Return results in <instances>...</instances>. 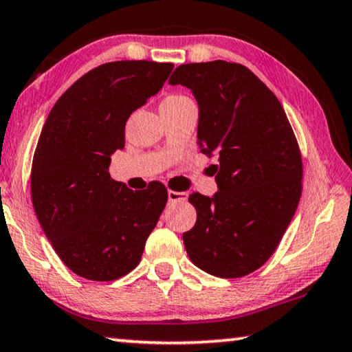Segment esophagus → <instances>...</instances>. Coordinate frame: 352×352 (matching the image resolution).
I'll use <instances>...</instances> for the list:
<instances>
[{
	"mask_svg": "<svg viewBox=\"0 0 352 352\" xmlns=\"http://www.w3.org/2000/svg\"><path fill=\"white\" fill-rule=\"evenodd\" d=\"M188 195L186 192H175V190H168V203H177V201H186Z\"/></svg>",
	"mask_w": 352,
	"mask_h": 352,
	"instance_id": "34e87169",
	"label": "esophagus"
}]
</instances>
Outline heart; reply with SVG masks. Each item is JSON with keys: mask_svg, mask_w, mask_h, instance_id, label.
<instances>
[{"mask_svg": "<svg viewBox=\"0 0 352 352\" xmlns=\"http://www.w3.org/2000/svg\"><path fill=\"white\" fill-rule=\"evenodd\" d=\"M187 96H182V95H170L166 96L164 102H176V101H181V100H186Z\"/></svg>", "mask_w": 352, "mask_h": 352, "instance_id": "b5f03b06", "label": "heart"}]
</instances>
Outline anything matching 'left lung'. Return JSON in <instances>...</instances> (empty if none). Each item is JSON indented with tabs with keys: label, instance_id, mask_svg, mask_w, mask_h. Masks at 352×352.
Wrapping results in <instances>:
<instances>
[{
	"label": "left lung",
	"instance_id": "1",
	"mask_svg": "<svg viewBox=\"0 0 352 352\" xmlns=\"http://www.w3.org/2000/svg\"><path fill=\"white\" fill-rule=\"evenodd\" d=\"M171 85H186L199 107L198 146L217 151L218 192L192 193L197 223L184 232L187 254L217 278H241L273 256L302 192L298 140L278 98L241 63H184Z\"/></svg>",
	"mask_w": 352,
	"mask_h": 352
}]
</instances>
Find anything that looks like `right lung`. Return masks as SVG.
Wrapping results in <instances>:
<instances>
[{
  "label": "right lung",
  "mask_w": 352,
  "mask_h": 352,
  "mask_svg": "<svg viewBox=\"0 0 352 352\" xmlns=\"http://www.w3.org/2000/svg\"><path fill=\"white\" fill-rule=\"evenodd\" d=\"M173 63L107 62L63 94L40 132L31 168V198L40 226L60 261L90 280H115L140 262L168 199L153 181L134 192L109 175L124 148L131 113L157 94Z\"/></svg>",
  "instance_id": "obj_1"
}]
</instances>
